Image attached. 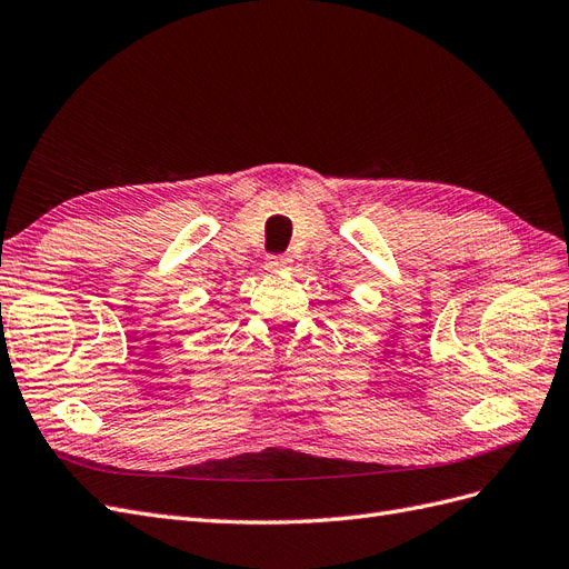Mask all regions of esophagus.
Here are the masks:
<instances>
[{"instance_id":"34e87169","label":"esophagus","mask_w":569,"mask_h":569,"mask_svg":"<svg viewBox=\"0 0 569 569\" xmlns=\"http://www.w3.org/2000/svg\"><path fill=\"white\" fill-rule=\"evenodd\" d=\"M291 266V258L287 253H278V256H268L266 258V268L272 272H280L287 270Z\"/></svg>"}]
</instances>
